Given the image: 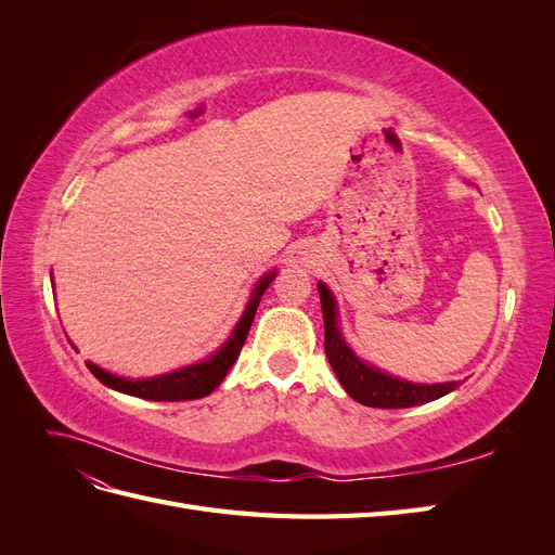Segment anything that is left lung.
Instances as JSON below:
<instances>
[{
    "mask_svg": "<svg viewBox=\"0 0 555 555\" xmlns=\"http://www.w3.org/2000/svg\"><path fill=\"white\" fill-rule=\"evenodd\" d=\"M319 298H322V314H324V349L326 359L333 367L335 377L340 379L345 391L361 405L382 408V410H400L424 405V402L438 400L449 391L459 389V382H442V384H412L386 375L377 367L361 361L354 351L345 343L340 324H338V304L324 282L317 284Z\"/></svg>",
    "mask_w": 555,
    "mask_h": 555,
    "instance_id": "8db88e82",
    "label": "left lung"
}]
</instances>
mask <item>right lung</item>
Here are the masks:
<instances>
[{"mask_svg":"<svg viewBox=\"0 0 555 555\" xmlns=\"http://www.w3.org/2000/svg\"><path fill=\"white\" fill-rule=\"evenodd\" d=\"M275 271L263 275L257 284L255 292L249 296V304L243 312V317L238 319L236 328L229 335V340L215 351L212 357H208L206 361H198L194 365H184L180 371H173L169 375H159V377H147V379H127V377H117L111 375L104 367H99L94 363L88 361L90 373L106 384L108 389H115L120 393H129L137 398H145V400H194V398H204L208 393H212L220 382L227 377L229 367L236 363L241 349L245 345V338L251 326V319L257 314L259 300L263 296V292L268 289V284L273 282Z\"/></svg>","mask_w":555,"mask_h":555,"instance_id":"add662e5","label":"right lung"}]
</instances>
